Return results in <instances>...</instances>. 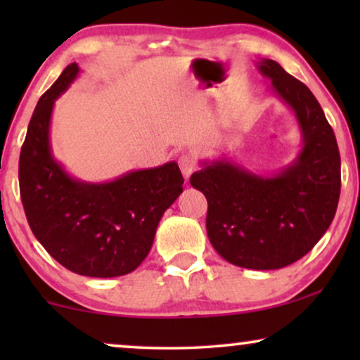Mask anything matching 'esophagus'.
<instances>
[{"mask_svg": "<svg viewBox=\"0 0 360 360\" xmlns=\"http://www.w3.org/2000/svg\"><path fill=\"white\" fill-rule=\"evenodd\" d=\"M179 165H180L181 174H184V176H185V180H188L190 175L193 174L195 169H196V162H195V159H193V155H190V154L180 155Z\"/></svg>", "mask_w": 360, "mask_h": 360, "instance_id": "1", "label": "esophagus"}]
</instances>
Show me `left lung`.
Returning <instances> with one entry per match:
<instances>
[{
    "label": "left lung",
    "instance_id": "left-lung-1",
    "mask_svg": "<svg viewBox=\"0 0 360 360\" xmlns=\"http://www.w3.org/2000/svg\"><path fill=\"white\" fill-rule=\"evenodd\" d=\"M259 70L297 116L302 152L274 176L254 175L226 160L205 162L190 184L208 201L206 231L216 252L238 267L275 270L308 254L333 223L341 155L309 88L275 60L264 58Z\"/></svg>",
    "mask_w": 360,
    "mask_h": 360
}]
</instances>
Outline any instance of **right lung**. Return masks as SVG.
Returning <instances> with one entry per match:
<instances>
[{
  "mask_svg": "<svg viewBox=\"0 0 360 360\" xmlns=\"http://www.w3.org/2000/svg\"><path fill=\"white\" fill-rule=\"evenodd\" d=\"M78 72L70 63L32 112L19 155V191L34 236L58 264L85 277H120L147 257L162 214L184 191V176L167 162L106 184L72 179L53 159L49 129L53 103Z\"/></svg>",
  "mask_w": 360,
  "mask_h": 360,
  "instance_id": "add662e5",
  "label": "right lung"
}]
</instances>
